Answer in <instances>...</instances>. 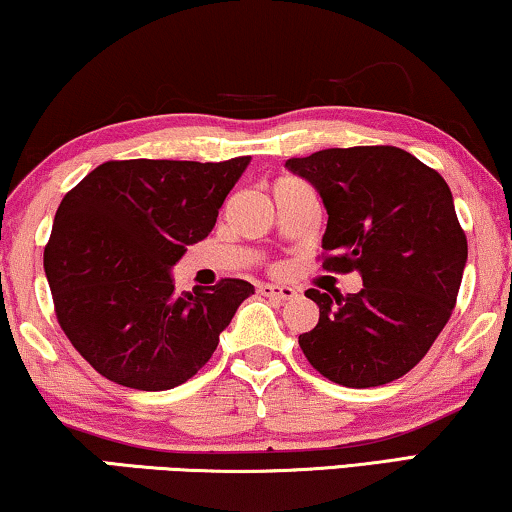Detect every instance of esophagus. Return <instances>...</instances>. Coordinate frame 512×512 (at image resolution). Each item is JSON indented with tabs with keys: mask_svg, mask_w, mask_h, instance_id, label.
I'll return each mask as SVG.
<instances>
[{
	"mask_svg": "<svg viewBox=\"0 0 512 512\" xmlns=\"http://www.w3.org/2000/svg\"><path fill=\"white\" fill-rule=\"evenodd\" d=\"M259 294H262V297H269V299L290 301V299L297 297V290H294V287H287V285L264 283V285H259Z\"/></svg>",
	"mask_w": 512,
	"mask_h": 512,
	"instance_id": "1",
	"label": "esophagus"
}]
</instances>
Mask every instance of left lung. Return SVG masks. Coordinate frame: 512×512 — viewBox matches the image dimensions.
<instances>
[{
	"label": "left lung",
	"mask_w": 512,
	"mask_h": 512,
	"mask_svg": "<svg viewBox=\"0 0 512 512\" xmlns=\"http://www.w3.org/2000/svg\"><path fill=\"white\" fill-rule=\"evenodd\" d=\"M327 208V271H359L348 297L308 290L320 306L299 336L313 369L345 387H378L408 373L448 325L469 257L455 201L438 171L394 146L327 148L292 157Z\"/></svg>",
	"instance_id": "obj_1"
}]
</instances>
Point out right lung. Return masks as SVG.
Wrapping results in <instances>:
<instances>
[{"label": "right lung", "instance_id": "1", "mask_svg": "<svg viewBox=\"0 0 512 512\" xmlns=\"http://www.w3.org/2000/svg\"><path fill=\"white\" fill-rule=\"evenodd\" d=\"M248 164L113 160L64 194L43 269L62 331L104 378L143 392L183 385L255 294L239 278L176 294L171 276Z\"/></svg>", "mask_w": 512, "mask_h": 512}]
</instances>
